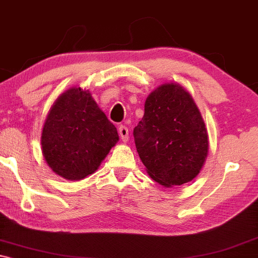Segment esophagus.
Listing matches in <instances>:
<instances>
[{
	"mask_svg": "<svg viewBox=\"0 0 258 258\" xmlns=\"http://www.w3.org/2000/svg\"><path fill=\"white\" fill-rule=\"evenodd\" d=\"M118 133H119V136H121L123 142H126V141L129 140V129L126 128L125 125H119Z\"/></svg>",
	"mask_w": 258,
	"mask_h": 258,
	"instance_id": "1",
	"label": "esophagus"
}]
</instances>
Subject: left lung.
<instances>
[{
  "label": "left lung",
  "mask_w": 258,
  "mask_h": 258,
  "mask_svg": "<svg viewBox=\"0 0 258 258\" xmlns=\"http://www.w3.org/2000/svg\"><path fill=\"white\" fill-rule=\"evenodd\" d=\"M134 139L148 175L165 188L192 181L209 149L202 115L177 83L162 84L147 97Z\"/></svg>",
  "instance_id": "obj_1"
}]
</instances>
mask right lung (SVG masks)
I'll use <instances>...</instances> for the list:
<instances>
[{"label": "right lung", "mask_w": 258, "mask_h": 258, "mask_svg": "<svg viewBox=\"0 0 258 258\" xmlns=\"http://www.w3.org/2000/svg\"><path fill=\"white\" fill-rule=\"evenodd\" d=\"M116 126L89 90L73 87L49 111L42 130V154L51 170L70 181L91 175L117 143Z\"/></svg>", "instance_id": "1"}]
</instances>
